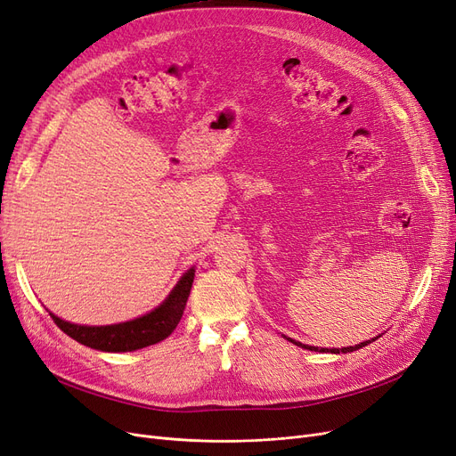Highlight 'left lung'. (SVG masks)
Wrapping results in <instances>:
<instances>
[{
	"label": "left lung",
	"instance_id": "8db88e82",
	"mask_svg": "<svg viewBox=\"0 0 456 456\" xmlns=\"http://www.w3.org/2000/svg\"><path fill=\"white\" fill-rule=\"evenodd\" d=\"M285 338H288V336H285ZM379 338V336H376V338H372V340H368V342H361V344H357V346H349V347H342V349H330V353H351V351H357V349H361V347H364V346H368V344H372V342H376ZM289 342H293L295 346H298V347H305V349H310V351H317L319 347H314V346H305V344H300V342H295L293 338H288ZM319 351H329V349H325V347H322Z\"/></svg>",
	"mask_w": 456,
	"mask_h": 456
}]
</instances>
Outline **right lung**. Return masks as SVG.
<instances>
[{"instance_id":"right-lung-1","label":"right lung","mask_w":456,"mask_h":456,"mask_svg":"<svg viewBox=\"0 0 456 456\" xmlns=\"http://www.w3.org/2000/svg\"><path fill=\"white\" fill-rule=\"evenodd\" d=\"M195 278V268H190L175 289L168 293V297L161 302V305L151 310L150 314L131 319L126 323L118 325H105V327H88V325H75L69 322H63L58 315L50 312V317L54 319V323L67 334L71 336L82 346H88L92 349L99 351H110V353H122V351H134L142 349L146 346H154L176 329L178 322L182 319L185 302H188L191 283Z\"/></svg>"}]
</instances>
